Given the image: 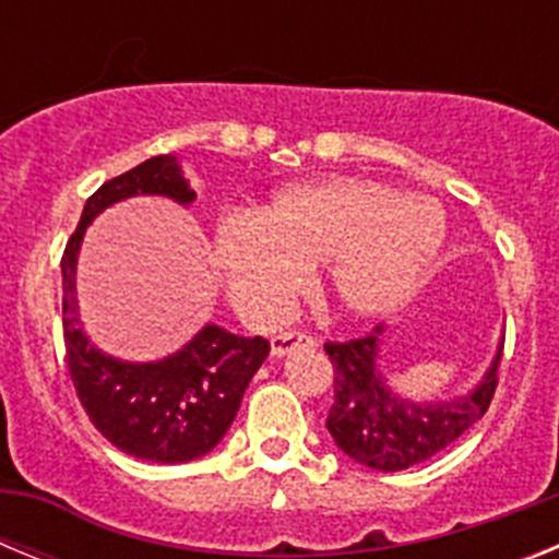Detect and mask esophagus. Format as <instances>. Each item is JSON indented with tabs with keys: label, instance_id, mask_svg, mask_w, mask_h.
<instances>
[{
	"label": "esophagus",
	"instance_id": "34e87169",
	"mask_svg": "<svg viewBox=\"0 0 559 559\" xmlns=\"http://www.w3.org/2000/svg\"><path fill=\"white\" fill-rule=\"evenodd\" d=\"M316 347V338L308 333H296V330H290V333H280L271 338V355L274 358H283V355L294 353V349H310Z\"/></svg>",
	"mask_w": 559,
	"mask_h": 559
}]
</instances>
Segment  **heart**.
I'll use <instances>...</instances> for the list:
<instances>
[{
  "mask_svg": "<svg viewBox=\"0 0 559 559\" xmlns=\"http://www.w3.org/2000/svg\"><path fill=\"white\" fill-rule=\"evenodd\" d=\"M437 199L372 179H328L274 192L254 218H229L212 237L226 294L251 316H276L302 271L324 265V290L355 319L397 308L445 246Z\"/></svg>",
  "mask_w": 559,
  "mask_h": 559,
  "instance_id": "heart-1",
  "label": "heart"
}]
</instances>
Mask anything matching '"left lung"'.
Listing matches in <instances>:
<instances>
[{"label":"left lung","mask_w":559,"mask_h":559,"mask_svg":"<svg viewBox=\"0 0 559 559\" xmlns=\"http://www.w3.org/2000/svg\"><path fill=\"white\" fill-rule=\"evenodd\" d=\"M383 338L386 324H378L364 338L324 344L335 369L328 431L358 464L394 473L451 448L484 417L496 392L503 338L487 372L464 394L442 400H412L389 383L380 355Z\"/></svg>","instance_id":"1"}]
</instances>
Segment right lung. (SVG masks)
Here are the masks:
<instances>
[{
	"mask_svg": "<svg viewBox=\"0 0 559 559\" xmlns=\"http://www.w3.org/2000/svg\"><path fill=\"white\" fill-rule=\"evenodd\" d=\"M136 195H162L181 206L195 201L179 156L165 153L106 181L86 201L61 260L63 341L75 392L97 431L122 453L145 462L181 464L204 456L229 431L243 392L271 344L206 322L185 347L156 360L103 353L83 333L78 313V254L88 224Z\"/></svg>",
	"mask_w": 559,
	"mask_h": 559,
	"instance_id": "obj_1",
	"label": "right lung"
}]
</instances>
